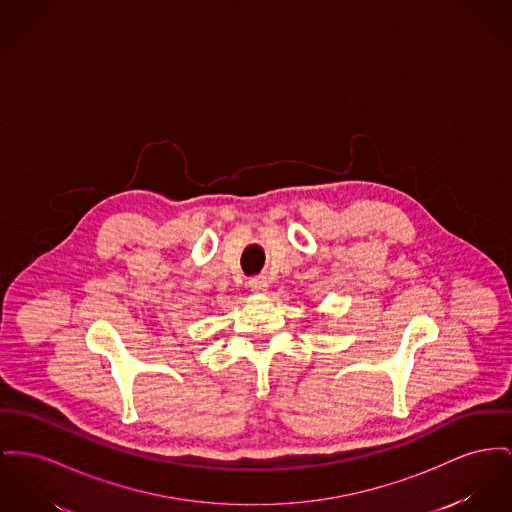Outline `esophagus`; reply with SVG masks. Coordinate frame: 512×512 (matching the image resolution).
<instances>
[{"label": "esophagus", "mask_w": 512, "mask_h": 512, "mask_svg": "<svg viewBox=\"0 0 512 512\" xmlns=\"http://www.w3.org/2000/svg\"><path fill=\"white\" fill-rule=\"evenodd\" d=\"M249 288H251L253 292L261 294V292H267L269 282H267V278H265V276H257V278H251V280H249Z\"/></svg>", "instance_id": "34e87169"}]
</instances>
